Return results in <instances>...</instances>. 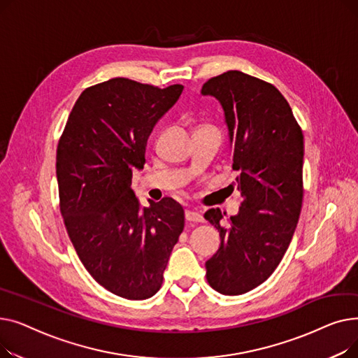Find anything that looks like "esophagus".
Here are the masks:
<instances>
[{
    "label": "esophagus",
    "instance_id": "obj_1",
    "mask_svg": "<svg viewBox=\"0 0 358 358\" xmlns=\"http://www.w3.org/2000/svg\"><path fill=\"white\" fill-rule=\"evenodd\" d=\"M185 220L187 222H194V223H201L204 219L196 210H185Z\"/></svg>",
    "mask_w": 358,
    "mask_h": 358
}]
</instances>
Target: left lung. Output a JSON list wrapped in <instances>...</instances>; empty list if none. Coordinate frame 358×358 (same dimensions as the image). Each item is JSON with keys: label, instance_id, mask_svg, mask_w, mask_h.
<instances>
[{"label": "left lung", "instance_id": "1", "mask_svg": "<svg viewBox=\"0 0 358 358\" xmlns=\"http://www.w3.org/2000/svg\"><path fill=\"white\" fill-rule=\"evenodd\" d=\"M201 94L224 110L242 196L236 216L204 213L220 235L206 278L216 292L236 296L264 283L290 245L303 201V134L283 94L248 73L223 72Z\"/></svg>", "mask_w": 358, "mask_h": 358}]
</instances>
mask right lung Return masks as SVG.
I'll use <instances>...</instances> for the list:
<instances>
[{"mask_svg": "<svg viewBox=\"0 0 358 358\" xmlns=\"http://www.w3.org/2000/svg\"><path fill=\"white\" fill-rule=\"evenodd\" d=\"M182 88L129 78L91 85L73 104L56 149L59 209L72 245L99 285L129 300L161 289L184 229L180 203L164 197L142 209L130 187L150 131Z\"/></svg>", "mask_w": 358, "mask_h": 358, "instance_id": "obj_1", "label": "right lung"}]
</instances>
